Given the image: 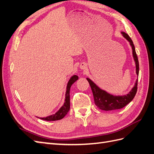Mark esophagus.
I'll return each instance as SVG.
<instances>
[{
	"mask_svg": "<svg viewBox=\"0 0 154 154\" xmlns=\"http://www.w3.org/2000/svg\"><path fill=\"white\" fill-rule=\"evenodd\" d=\"M80 67L81 69H85V65L82 64V65H80Z\"/></svg>",
	"mask_w": 154,
	"mask_h": 154,
	"instance_id": "1",
	"label": "esophagus"
}]
</instances>
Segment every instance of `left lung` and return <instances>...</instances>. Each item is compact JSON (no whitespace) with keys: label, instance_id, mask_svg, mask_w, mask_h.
<instances>
[{"label":"left lung","instance_id":"1","mask_svg":"<svg viewBox=\"0 0 154 154\" xmlns=\"http://www.w3.org/2000/svg\"><path fill=\"white\" fill-rule=\"evenodd\" d=\"M121 33L122 34L123 36L129 42L131 48H132L133 57L136 65V73L137 76H138L139 64H138V60L135 51V48H134L133 41L129 36L124 32H121ZM87 80L88 81L90 86H91L95 105L100 109L105 111L120 109V108L125 106L127 104H129L133 99L137 91L138 78L132 89L127 95H112L107 91H104V90L100 89L89 78H87Z\"/></svg>","mask_w":154,"mask_h":154}]
</instances>
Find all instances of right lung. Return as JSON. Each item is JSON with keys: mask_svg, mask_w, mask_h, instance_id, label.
<instances>
[{"mask_svg": "<svg viewBox=\"0 0 154 154\" xmlns=\"http://www.w3.org/2000/svg\"><path fill=\"white\" fill-rule=\"evenodd\" d=\"M78 79V76L76 75H73L71 76L70 80L68 82V84L66 85V90L65 93V103L60 108V109L56 112L55 114H52L51 116H47L46 118H40V119H44L46 121H56L61 119L68 113L70 110V89L75 82Z\"/></svg>", "mask_w": 154, "mask_h": 154, "instance_id": "right-lung-1", "label": "right lung"}]
</instances>
